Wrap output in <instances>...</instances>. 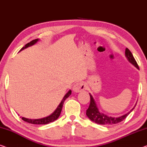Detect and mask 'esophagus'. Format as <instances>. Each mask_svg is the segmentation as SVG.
I'll list each match as a JSON object with an SVG mask.
<instances>
[{"label": "esophagus", "mask_w": 147, "mask_h": 147, "mask_svg": "<svg viewBox=\"0 0 147 147\" xmlns=\"http://www.w3.org/2000/svg\"><path fill=\"white\" fill-rule=\"evenodd\" d=\"M86 85L83 82H78L76 83L73 86V90L76 92H81L82 90L85 89Z\"/></svg>", "instance_id": "obj_1"}]
</instances>
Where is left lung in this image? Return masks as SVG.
<instances>
[{
  "instance_id": "8db88e82",
  "label": "left lung",
  "mask_w": 147,
  "mask_h": 147,
  "mask_svg": "<svg viewBox=\"0 0 147 147\" xmlns=\"http://www.w3.org/2000/svg\"><path fill=\"white\" fill-rule=\"evenodd\" d=\"M125 56L127 58L128 61H129L130 63H131L133 65L135 66V67L137 68L138 69H139L138 68V65L136 61H135V58H134L133 54L131 53V51H129V49L126 48L125 49ZM90 94V102L89 107L87 110H86V114L87 115V117L89 118V119L92 121L94 123L97 124H100V125H114V124L119 123L120 122L123 121L124 119H125L126 117L129 115L132 111L133 110L134 108L132 109V110L129 112L127 114L125 115L121 116L120 117H108V116L105 115L102 113H100L99 112L98 109L96 107V105L95 103L93 98H92V95Z\"/></svg>"
}]
</instances>
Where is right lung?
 I'll return each instance as SVG.
<instances>
[{
    "instance_id": "obj_1",
    "label": "right lung",
    "mask_w": 147,
    "mask_h": 147,
    "mask_svg": "<svg viewBox=\"0 0 147 147\" xmlns=\"http://www.w3.org/2000/svg\"><path fill=\"white\" fill-rule=\"evenodd\" d=\"M38 40V39H34V40H32V41H30V42H28L26 45H25V46H24V47H22V48L20 49V51L23 50L24 49L27 48V47H28L32 46V45L35 44V43H36ZM71 94V90H70L68 92L67 94H66L65 96H64L63 99L62 100L61 103H60V105L58 106L57 109H56L55 112H54L52 115L49 116V117L43 118V119H26V118H24V117H22L21 119L23 120L24 121L26 122V123L34 124V125H46V124L52 123V122L55 121V120H57L58 118H59L60 115H61L64 102H65V100H66V99H67Z\"/></svg>"
}]
</instances>
